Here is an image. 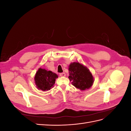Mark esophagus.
<instances>
[{
  "mask_svg": "<svg viewBox=\"0 0 131 131\" xmlns=\"http://www.w3.org/2000/svg\"><path fill=\"white\" fill-rule=\"evenodd\" d=\"M66 74L65 73H62L59 74V76L62 77H66Z\"/></svg>",
  "mask_w": 131,
  "mask_h": 131,
  "instance_id": "esophagus-1",
  "label": "esophagus"
}]
</instances>
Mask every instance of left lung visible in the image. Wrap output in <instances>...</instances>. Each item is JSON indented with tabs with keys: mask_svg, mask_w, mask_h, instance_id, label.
<instances>
[{
	"mask_svg": "<svg viewBox=\"0 0 131 131\" xmlns=\"http://www.w3.org/2000/svg\"><path fill=\"white\" fill-rule=\"evenodd\" d=\"M69 79L72 84L80 90L89 89L92 86L93 78L89 69L79 62L72 63L69 66Z\"/></svg>",
	"mask_w": 131,
	"mask_h": 131,
	"instance_id": "8db88e82",
	"label": "left lung"
}]
</instances>
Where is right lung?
<instances>
[{"mask_svg":"<svg viewBox=\"0 0 131 131\" xmlns=\"http://www.w3.org/2000/svg\"><path fill=\"white\" fill-rule=\"evenodd\" d=\"M57 78L58 75L51 71L39 68L35 75V83L39 90L48 91L53 88Z\"/></svg>","mask_w":131,"mask_h":131,"instance_id":"1","label":"right lung"}]
</instances>
